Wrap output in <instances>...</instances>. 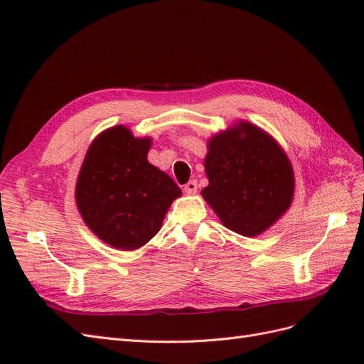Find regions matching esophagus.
<instances>
[{"label": "esophagus", "instance_id": "1", "mask_svg": "<svg viewBox=\"0 0 364 364\" xmlns=\"http://www.w3.org/2000/svg\"><path fill=\"white\" fill-rule=\"evenodd\" d=\"M197 189H198V184H197L196 180H191V181H188L186 184H184V192H186V194H189V196L196 194Z\"/></svg>", "mask_w": 364, "mask_h": 364}]
</instances>
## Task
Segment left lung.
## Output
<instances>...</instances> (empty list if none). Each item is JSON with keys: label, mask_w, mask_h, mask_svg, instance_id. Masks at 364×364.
<instances>
[{"label": "left lung", "mask_w": 364, "mask_h": 364, "mask_svg": "<svg viewBox=\"0 0 364 364\" xmlns=\"http://www.w3.org/2000/svg\"><path fill=\"white\" fill-rule=\"evenodd\" d=\"M202 191L223 225L242 236H258L288 210L294 173L284 151L264 131L241 122L208 144Z\"/></svg>", "instance_id": "8db88e82"}]
</instances>
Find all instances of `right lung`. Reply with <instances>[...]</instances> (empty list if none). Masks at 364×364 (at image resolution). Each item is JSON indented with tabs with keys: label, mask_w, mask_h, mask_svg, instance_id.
<instances>
[{
	"label": "right lung",
	"mask_w": 364,
	"mask_h": 364,
	"mask_svg": "<svg viewBox=\"0 0 364 364\" xmlns=\"http://www.w3.org/2000/svg\"><path fill=\"white\" fill-rule=\"evenodd\" d=\"M151 139L114 127L89 146L76 183V205L94 233L120 250H134L158 233L181 189L146 159Z\"/></svg>",
	"instance_id": "add662e5"
}]
</instances>
